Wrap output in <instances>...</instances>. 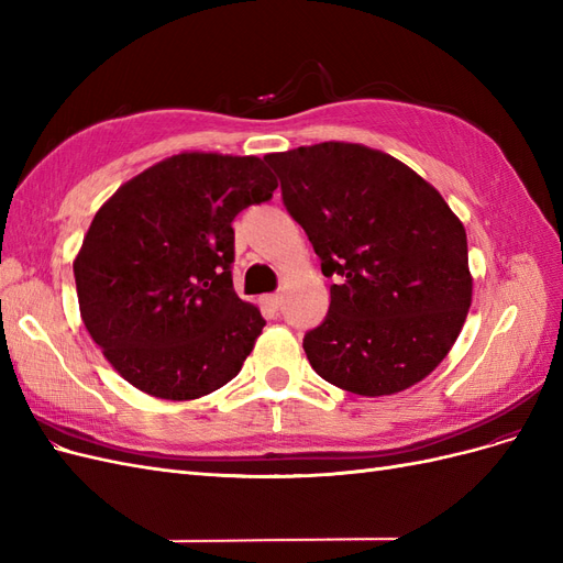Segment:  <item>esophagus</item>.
Returning <instances> with one entry per match:
<instances>
[{
  "instance_id": "obj_1",
  "label": "esophagus",
  "mask_w": 563,
  "mask_h": 563,
  "mask_svg": "<svg viewBox=\"0 0 563 563\" xmlns=\"http://www.w3.org/2000/svg\"><path fill=\"white\" fill-rule=\"evenodd\" d=\"M263 302L267 305V308L277 310L279 305H282V296H279V294H267V296H263Z\"/></svg>"
}]
</instances>
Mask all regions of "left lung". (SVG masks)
Here are the masks:
<instances>
[{
  "label": "left lung",
  "mask_w": 563,
  "mask_h": 563,
  "mask_svg": "<svg viewBox=\"0 0 563 563\" xmlns=\"http://www.w3.org/2000/svg\"><path fill=\"white\" fill-rule=\"evenodd\" d=\"M265 159L321 272L338 277L327 319L302 340L312 368L362 397L428 378L472 305L463 220L413 168L360 143L302 145Z\"/></svg>",
  "instance_id": "8db88e82"
}]
</instances>
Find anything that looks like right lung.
<instances>
[{
  "instance_id": "right-lung-1",
  "label": "right lung",
  "mask_w": 563,
  "mask_h": 563,
  "mask_svg": "<svg viewBox=\"0 0 563 563\" xmlns=\"http://www.w3.org/2000/svg\"><path fill=\"white\" fill-rule=\"evenodd\" d=\"M261 157L180 152L126 180L75 255L81 321L110 366L157 399L211 395L265 319L234 294V216L277 190Z\"/></svg>"
}]
</instances>
